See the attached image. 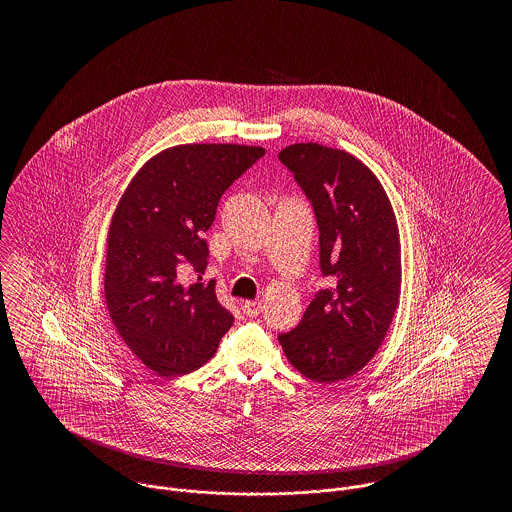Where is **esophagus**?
<instances>
[{"label": "esophagus", "instance_id": "obj_1", "mask_svg": "<svg viewBox=\"0 0 512 512\" xmlns=\"http://www.w3.org/2000/svg\"><path fill=\"white\" fill-rule=\"evenodd\" d=\"M263 311V303L261 301H245L244 313L247 317H257Z\"/></svg>", "mask_w": 512, "mask_h": 512}]
</instances>
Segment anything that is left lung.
<instances>
[{"instance_id":"obj_1","label":"left lung","mask_w":512,"mask_h":512,"mask_svg":"<svg viewBox=\"0 0 512 512\" xmlns=\"http://www.w3.org/2000/svg\"><path fill=\"white\" fill-rule=\"evenodd\" d=\"M307 195L328 280L301 322L278 341L307 378L334 384L357 374L386 338L401 292V245L390 199L347 151L295 144L278 153Z\"/></svg>"}]
</instances>
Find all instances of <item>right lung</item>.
Returning a JSON list of instances; mask_svg holds the SVG:
<instances>
[{"mask_svg":"<svg viewBox=\"0 0 512 512\" xmlns=\"http://www.w3.org/2000/svg\"><path fill=\"white\" fill-rule=\"evenodd\" d=\"M265 155L263 147L188 144L147 161L109 228L105 301L130 351L161 376L207 363L234 324L215 282H203L220 197ZM192 271V285L179 276Z\"/></svg>","mask_w":512,"mask_h":512,"instance_id":"add662e5","label":"right lung"}]
</instances>
